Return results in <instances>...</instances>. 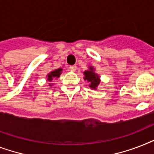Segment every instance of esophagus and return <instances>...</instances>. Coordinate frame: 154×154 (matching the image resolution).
Instances as JSON below:
<instances>
[{
	"label": "esophagus",
	"mask_w": 154,
	"mask_h": 154,
	"mask_svg": "<svg viewBox=\"0 0 154 154\" xmlns=\"http://www.w3.org/2000/svg\"><path fill=\"white\" fill-rule=\"evenodd\" d=\"M69 69L70 71L74 72V71H76V69H77V66H76V65H72V66H70L69 67Z\"/></svg>",
	"instance_id": "34e87169"
}]
</instances>
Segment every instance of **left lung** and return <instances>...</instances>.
Returning <instances> with one entry per match:
<instances>
[{
	"mask_svg": "<svg viewBox=\"0 0 154 154\" xmlns=\"http://www.w3.org/2000/svg\"><path fill=\"white\" fill-rule=\"evenodd\" d=\"M84 75V80L85 82H89V88L91 89H97V86L101 83V79L99 77V74L95 72V69L94 66L89 65V69L85 71Z\"/></svg>",
	"mask_w": 154,
	"mask_h": 154,
	"instance_id": "obj_1",
	"label": "left lung"
}]
</instances>
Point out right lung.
<instances>
[{"label": "right lung", "instance_id": "obj_1", "mask_svg": "<svg viewBox=\"0 0 154 154\" xmlns=\"http://www.w3.org/2000/svg\"><path fill=\"white\" fill-rule=\"evenodd\" d=\"M63 69L62 68H59V69H54L53 71L48 73L46 76V78L48 80V82H51L54 78H57V77H60V75L61 74V72H62ZM49 86H53V85L51 83H49Z\"/></svg>", "mask_w": 154, "mask_h": 154}]
</instances>
